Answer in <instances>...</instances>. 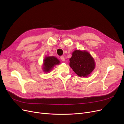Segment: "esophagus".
<instances>
[{
    "label": "esophagus",
    "mask_w": 124,
    "mask_h": 124,
    "mask_svg": "<svg viewBox=\"0 0 124 124\" xmlns=\"http://www.w3.org/2000/svg\"><path fill=\"white\" fill-rule=\"evenodd\" d=\"M61 59L62 60V61H65V57L64 56H61Z\"/></svg>",
    "instance_id": "1"
}]
</instances>
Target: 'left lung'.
Segmentation results:
<instances>
[{
    "label": "left lung",
    "mask_w": 124,
    "mask_h": 124,
    "mask_svg": "<svg viewBox=\"0 0 124 124\" xmlns=\"http://www.w3.org/2000/svg\"><path fill=\"white\" fill-rule=\"evenodd\" d=\"M69 61L70 67L80 77H88L95 69L94 59L86 51L75 50Z\"/></svg>",
    "instance_id": "8db88e82"
}]
</instances>
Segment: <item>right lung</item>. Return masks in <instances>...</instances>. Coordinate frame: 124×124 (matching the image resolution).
<instances>
[{
	"instance_id": "1",
	"label": "right lung",
	"mask_w": 124,
	"mask_h": 124,
	"mask_svg": "<svg viewBox=\"0 0 124 124\" xmlns=\"http://www.w3.org/2000/svg\"><path fill=\"white\" fill-rule=\"evenodd\" d=\"M60 61L54 56H47L43 60V69L44 72H48L53 69V67L59 64Z\"/></svg>"
}]
</instances>
